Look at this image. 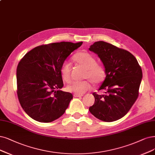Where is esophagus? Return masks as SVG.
Instances as JSON below:
<instances>
[{
	"label": "esophagus",
	"instance_id": "1",
	"mask_svg": "<svg viewBox=\"0 0 155 155\" xmlns=\"http://www.w3.org/2000/svg\"><path fill=\"white\" fill-rule=\"evenodd\" d=\"M83 96H84L83 94H74L73 95L74 97H82Z\"/></svg>",
	"mask_w": 155,
	"mask_h": 155
}]
</instances>
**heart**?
Segmentation results:
<instances>
[{
    "instance_id": "b5f03b06",
    "label": "heart",
    "mask_w": 155,
    "mask_h": 155,
    "mask_svg": "<svg viewBox=\"0 0 155 155\" xmlns=\"http://www.w3.org/2000/svg\"><path fill=\"white\" fill-rule=\"evenodd\" d=\"M74 61L78 64L86 69L84 78H89L94 84H98L104 81L105 77L104 67L97 63L96 57L88 52H81L76 54L73 57ZM71 68L70 62L64 61L62 63L60 72L63 81L68 82L71 79ZM91 87V83L87 80L82 81H71L66 86V90L69 92L76 94H82Z\"/></svg>"
}]
</instances>
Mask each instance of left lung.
Listing matches in <instances>:
<instances>
[{"mask_svg": "<svg viewBox=\"0 0 155 155\" xmlns=\"http://www.w3.org/2000/svg\"><path fill=\"white\" fill-rule=\"evenodd\" d=\"M89 50L100 58L106 77L99 88L105 91V94L93 93L94 104L89 110L103 121H117L128 112L138 98L142 69L128 51L107 42L96 41Z\"/></svg>", "mask_w": 155, "mask_h": 155, "instance_id": "1", "label": "left lung"}]
</instances>
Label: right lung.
I'll list each match as a JSON object with an SVG mask.
<instances>
[{"label":"right lung","mask_w":155,"mask_h":155,"mask_svg":"<svg viewBox=\"0 0 155 155\" xmlns=\"http://www.w3.org/2000/svg\"><path fill=\"white\" fill-rule=\"evenodd\" d=\"M82 44L60 42L38 46L20 60L16 70L17 95L28 116L49 123L64 114L73 95L60 90L64 85L60 68Z\"/></svg>","instance_id":"obj_1"}]
</instances>
